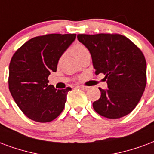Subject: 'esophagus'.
<instances>
[{"mask_svg": "<svg viewBox=\"0 0 154 154\" xmlns=\"http://www.w3.org/2000/svg\"><path fill=\"white\" fill-rule=\"evenodd\" d=\"M79 88L82 89V90H84V91H86L87 89H88V87L87 86H78Z\"/></svg>", "mask_w": 154, "mask_h": 154, "instance_id": "34e87169", "label": "esophagus"}]
</instances>
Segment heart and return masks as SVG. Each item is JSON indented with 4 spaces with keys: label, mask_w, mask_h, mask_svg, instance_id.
<instances>
[{
    "label": "heart",
    "mask_w": 154,
    "mask_h": 154,
    "mask_svg": "<svg viewBox=\"0 0 154 154\" xmlns=\"http://www.w3.org/2000/svg\"><path fill=\"white\" fill-rule=\"evenodd\" d=\"M71 53L77 60H79L83 56L90 54V51L84 45L81 43H77L72 46Z\"/></svg>",
    "instance_id": "b5f03b06"
}]
</instances>
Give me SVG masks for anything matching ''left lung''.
<instances>
[{"mask_svg":"<svg viewBox=\"0 0 154 154\" xmlns=\"http://www.w3.org/2000/svg\"><path fill=\"white\" fill-rule=\"evenodd\" d=\"M77 39L91 54L95 74L103 73L107 90L93 103L94 111L117 119L129 114L140 100L146 86V61L142 51L120 34H78Z\"/></svg>","mask_w":154,"mask_h":154,"instance_id":"1","label":"left lung"}]
</instances>
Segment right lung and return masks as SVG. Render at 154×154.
<instances>
[{
  "label": "right lung",
  "instance_id": "add662e5",
  "mask_svg": "<svg viewBox=\"0 0 154 154\" xmlns=\"http://www.w3.org/2000/svg\"><path fill=\"white\" fill-rule=\"evenodd\" d=\"M76 34H47L32 38L14 54L9 67V89L12 97L28 118L49 122L64 109L70 87L57 90L48 85L63 52Z\"/></svg>",
  "mask_w": 154,
  "mask_h": 154
}]
</instances>
